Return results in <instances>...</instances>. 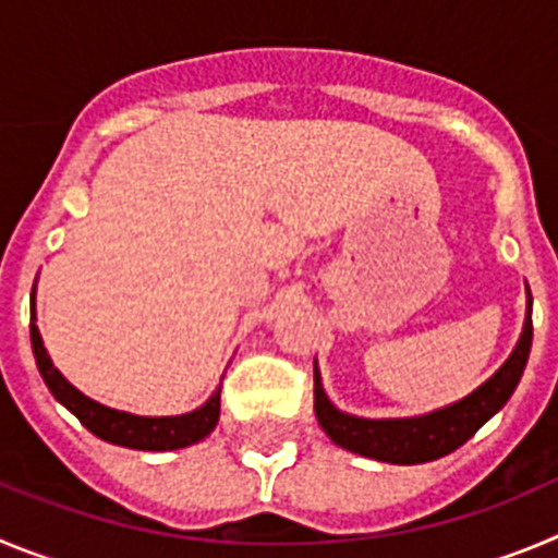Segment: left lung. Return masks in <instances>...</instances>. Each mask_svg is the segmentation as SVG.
<instances>
[{"mask_svg":"<svg viewBox=\"0 0 558 558\" xmlns=\"http://www.w3.org/2000/svg\"><path fill=\"white\" fill-rule=\"evenodd\" d=\"M525 298L529 300H525L523 333L517 339L509 359L500 364L498 373L486 378L466 398L428 411V414L369 420V416H355L336 409L325 395L323 375H319V366L314 361V411L325 434L339 448L366 456V459L386 461V464H425V461L453 453L486 420H492L504 409L506 400L514 395L517 384L523 378L531 353V336H534V328H531L534 300H531L529 283H525Z\"/></svg>","mask_w":558,"mask_h":558,"instance_id":"obj_1","label":"left lung"}]
</instances>
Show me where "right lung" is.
Listing matches in <instances>:
<instances>
[{
    "label": "right lung",
    "instance_id": "right-lung-1",
    "mask_svg": "<svg viewBox=\"0 0 558 558\" xmlns=\"http://www.w3.org/2000/svg\"><path fill=\"white\" fill-rule=\"evenodd\" d=\"M35 289H33V311H29V341H33V355L38 364L44 384L54 395L58 403L66 405L85 428L92 430L99 439L119 445V448L130 450H153V453H163V450H180L189 445H197L199 439L217 428L219 423V386L199 409L189 411V414H174V416H138L130 411L110 409V405L97 403V400L85 398L83 391L74 389L58 366L49 359L47 348H44L41 330L35 325Z\"/></svg>",
    "mask_w": 558,
    "mask_h": 558
}]
</instances>
